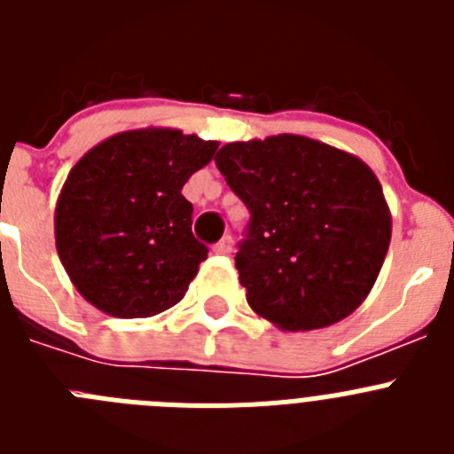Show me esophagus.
<instances>
[{
	"instance_id": "34e87169",
	"label": "esophagus",
	"mask_w": 454,
	"mask_h": 454,
	"mask_svg": "<svg viewBox=\"0 0 454 454\" xmlns=\"http://www.w3.org/2000/svg\"><path fill=\"white\" fill-rule=\"evenodd\" d=\"M231 247H234V240H231V236H224L220 243H215L214 252H215V254H230Z\"/></svg>"
}]
</instances>
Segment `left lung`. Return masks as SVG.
Masks as SVG:
<instances>
[{
	"instance_id": "left-lung-1",
	"label": "left lung",
	"mask_w": 454,
	"mask_h": 454,
	"mask_svg": "<svg viewBox=\"0 0 454 454\" xmlns=\"http://www.w3.org/2000/svg\"><path fill=\"white\" fill-rule=\"evenodd\" d=\"M215 166L252 214L234 256L252 311L284 332L348 318L375 286L391 243V208L368 163L277 134L227 143Z\"/></svg>"
}]
</instances>
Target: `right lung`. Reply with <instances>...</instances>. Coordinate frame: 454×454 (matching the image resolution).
<instances>
[{
  "label": "right lung",
  "mask_w": 454,
  "mask_h": 454,
  "mask_svg": "<svg viewBox=\"0 0 454 454\" xmlns=\"http://www.w3.org/2000/svg\"><path fill=\"white\" fill-rule=\"evenodd\" d=\"M218 140L172 127L120 131L86 152L54 211L56 252L86 302L115 318H150L186 295L207 259L182 195Z\"/></svg>",
  "instance_id": "add662e5"
}]
</instances>
